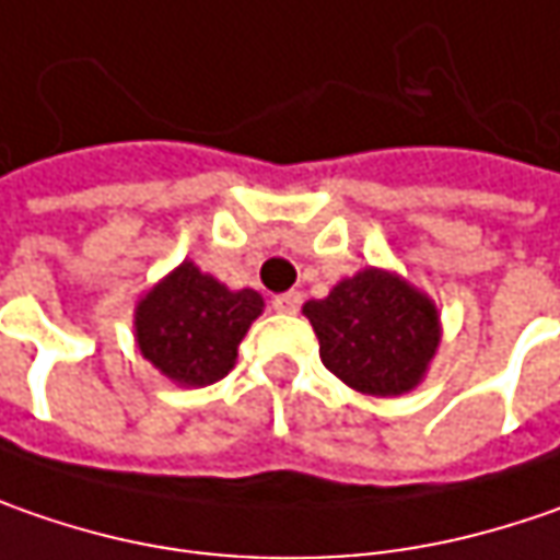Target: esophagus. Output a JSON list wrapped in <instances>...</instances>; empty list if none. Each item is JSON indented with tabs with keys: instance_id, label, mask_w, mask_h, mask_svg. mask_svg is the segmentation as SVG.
I'll list each match as a JSON object with an SVG mask.
<instances>
[{
	"instance_id": "34e87169",
	"label": "esophagus",
	"mask_w": 560,
	"mask_h": 560,
	"mask_svg": "<svg viewBox=\"0 0 560 560\" xmlns=\"http://www.w3.org/2000/svg\"><path fill=\"white\" fill-rule=\"evenodd\" d=\"M301 304H304V294H301V291H284V294H279V298L272 301V306H276L279 313H298Z\"/></svg>"
}]
</instances>
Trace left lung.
I'll return each mask as SVG.
<instances>
[{"mask_svg":"<svg viewBox=\"0 0 560 560\" xmlns=\"http://www.w3.org/2000/svg\"><path fill=\"white\" fill-rule=\"evenodd\" d=\"M304 316L328 373L376 398L417 388L442 338L435 304L385 269L338 281L328 298L306 301Z\"/></svg>","mask_w":560,"mask_h":560,"instance_id":"8db88e82","label":"left lung"}]
</instances>
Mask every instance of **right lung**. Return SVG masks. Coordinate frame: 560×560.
Here are the masks:
<instances>
[{"instance_id":"1","label":"right lung","mask_w":560,"mask_h":560,"mask_svg":"<svg viewBox=\"0 0 560 560\" xmlns=\"http://www.w3.org/2000/svg\"><path fill=\"white\" fill-rule=\"evenodd\" d=\"M262 313L254 288L232 291L184 259L150 288L135 313L140 353L184 388H203L229 376L237 345Z\"/></svg>"}]
</instances>
